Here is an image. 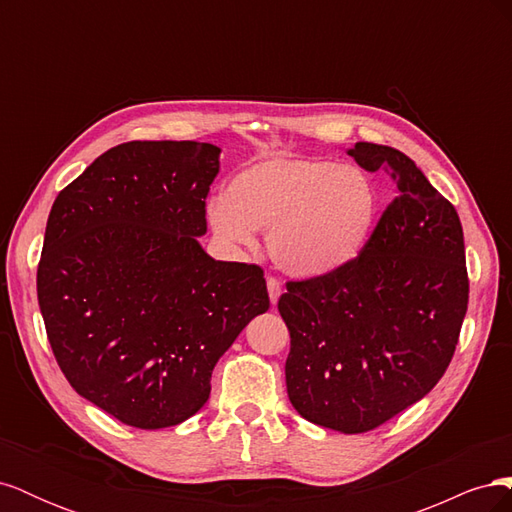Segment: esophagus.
<instances>
[{
  "instance_id": "1",
  "label": "esophagus",
  "mask_w": 512,
  "mask_h": 512,
  "mask_svg": "<svg viewBox=\"0 0 512 512\" xmlns=\"http://www.w3.org/2000/svg\"><path fill=\"white\" fill-rule=\"evenodd\" d=\"M267 290H269V299H271V305L277 303V299H280L282 294V284L275 280V277H267Z\"/></svg>"
}]
</instances>
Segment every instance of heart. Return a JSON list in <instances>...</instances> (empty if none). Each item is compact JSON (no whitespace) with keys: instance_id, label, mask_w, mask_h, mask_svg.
I'll return each mask as SVG.
<instances>
[{"instance_id":"obj_1","label":"heart","mask_w":512,"mask_h":512,"mask_svg":"<svg viewBox=\"0 0 512 512\" xmlns=\"http://www.w3.org/2000/svg\"><path fill=\"white\" fill-rule=\"evenodd\" d=\"M380 211L376 183L352 164L273 156L232 177L207 220L228 245L252 247L254 230L284 273L314 280L361 254Z\"/></svg>"}]
</instances>
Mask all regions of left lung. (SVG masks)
I'll list each match as a JSON object with an SVG mask.
<instances>
[{"instance_id": "left-lung-1", "label": "left lung", "mask_w": 512, "mask_h": 512, "mask_svg": "<svg viewBox=\"0 0 512 512\" xmlns=\"http://www.w3.org/2000/svg\"><path fill=\"white\" fill-rule=\"evenodd\" d=\"M348 156L397 188L348 267L288 282L277 309L290 331L286 389L309 423L365 433L423 399L451 363L468 312L455 207L406 153L356 143Z\"/></svg>"}]
</instances>
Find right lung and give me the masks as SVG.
<instances>
[{
    "label": "right lung",
    "mask_w": 512,
    "mask_h": 512,
    "mask_svg": "<svg viewBox=\"0 0 512 512\" xmlns=\"http://www.w3.org/2000/svg\"><path fill=\"white\" fill-rule=\"evenodd\" d=\"M220 147L123 143L59 192L46 222L38 303L72 389L138 429L205 406L211 371L269 309L258 265L198 243Z\"/></svg>",
    "instance_id": "add662e5"
}]
</instances>
